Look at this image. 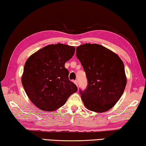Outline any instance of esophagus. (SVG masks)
Listing matches in <instances>:
<instances>
[{
  "label": "esophagus",
  "mask_w": 146,
  "mask_h": 146,
  "mask_svg": "<svg viewBox=\"0 0 146 146\" xmlns=\"http://www.w3.org/2000/svg\"><path fill=\"white\" fill-rule=\"evenodd\" d=\"M74 83H75V84L78 87V82H77V80H75L74 81Z\"/></svg>",
  "instance_id": "obj_1"
}]
</instances>
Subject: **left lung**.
I'll return each mask as SVG.
<instances>
[{
  "label": "left lung",
  "instance_id": "left-lung-1",
  "mask_svg": "<svg viewBox=\"0 0 146 146\" xmlns=\"http://www.w3.org/2000/svg\"><path fill=\"white\" fill-rule=\"evenodd\" d=\"M76 55L88 82L86 90H80L84 104L94 112L107 111L119 100L126 86L122 60L110 49L97 44L78 46Z\"/></svg>",
  "mask_w": 146,
  "mask_h": 146
}]
</instances>
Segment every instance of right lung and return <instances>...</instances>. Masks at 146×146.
Wrapping results in <instances>:
<instances>
[{
	"label": "right lung",
	"instance_id": "right-lung-1",
	"mask_svg": "<svg viewBox=\"0 0 146 146\" xmlns=\"http://www.w3.org/2000/svg\"><path fill=\"white\" fill-rule=\"evenodd\" d=\"M75 50V47L66 44H50L26 60L22 84L29 100L38 109L46 111L58 110L77 91L76 85L69 80L65 68Z\"/></svg>",
	"mask_w": 146,
	"mask_h": 146
}]
</instances>
